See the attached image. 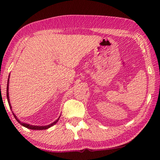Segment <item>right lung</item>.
<instances>
[{
  "label": "right lung",
  "instance_id": "1",
  "mask_svg": "<svg viewBox=\"0 0 160 160\" xmlns=\"http://www.w3.org/2000/svg\"><path fill=\"white\" fill-rule=\"evenodd\" d=\"M10 77V76H9ZM9 78H8V84H7V99H8V104H9V106H10V109H11V111H12V107H11V104H10V99H9V92H8V85H9ZM12 114H13V116H14V117H15V118L16 119V120H17V121L18 122L20 123V124H21L22 126H25V128H29V129H32V130H46V129H47V128H49L50 127H51L52 126H53V125H55V124L58 122V121L59 120V117L57 120H56V121H54V122H53L52 123H51V124H49V125H48V126H32V125H29V124H28V123H23V122H21V121L19 120V119L18 118V117L17 116H15V114L14 113L12 112Z\"/></svg>",
  "mask_w": 160,
  "mask_h": 160
}]
</instances>
